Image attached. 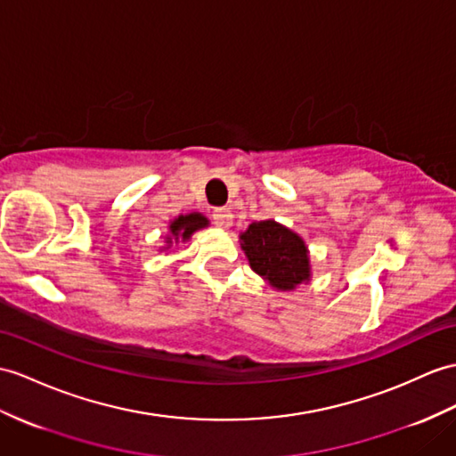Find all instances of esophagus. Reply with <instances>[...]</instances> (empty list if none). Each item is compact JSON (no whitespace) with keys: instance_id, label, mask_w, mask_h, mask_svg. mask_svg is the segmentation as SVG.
Returning a JSON list of instances; mask_svg holds the SVG:
<instances>
[{"instance_id":"34e87169","label":"esophagus","mask_w":456,"mask_h":456,"mask_svg":"<svg viewBox=\"0 0 456 456\" xmlns=\"http://www.w3.org/2000/svg\"><path fill=\"white\" fill-rule=\"evenodd\" d=\"M213 220H215V224L218 226V228H230L232 226V222H234V215H232V210L230 208H215V213H213Z\"/></svg>"}]
</instances>
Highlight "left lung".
<instances>
[{
  "mask_svg": "<svg viewBox=\"0 0 456 456\" xmlns=\"http://www.w3.org/2000/svg\"><path fill=\"white\" fill-rule=\"evenodd\" d=\"M251 269L274 290L292 292L312 281V259L304 238L273 218L251 222L240 234Z\"/></svg>",
  "mask_w": 456,
  "mask_h": 456,
  "instance_id": "left-lung-1",
  "label": "left lung"
}]
</instances>
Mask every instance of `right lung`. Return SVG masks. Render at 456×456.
<instances>
[{"label": "right lung", "instance_id": "obj_1", "mask_svg": "<svg viewBox=\"0 0 456 456\" xmlns=\"http://www.w3.org/2000/svg\"><path fill=\"white\" fill-rule=\"evenodd\" d=\"M208 218L203 213H187V215H180L168 222V236L164 238V246L162 249L172 248L174 243H185L190 241L195 232L208 228Z\"/></svg>", "mask_w": 456, "mask_h": 456}]
</instances>
